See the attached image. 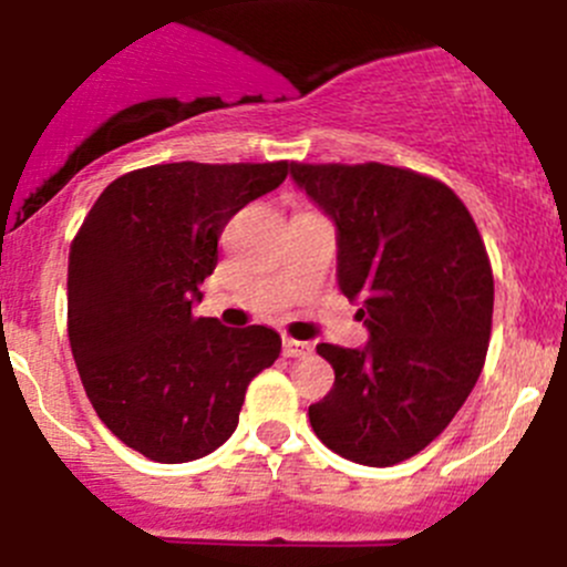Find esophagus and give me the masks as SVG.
<instances>
[{"mask_svg": "<svg viewBox=\"0 0 567 567\" xmlns=\"http://www.w3.org/2000/svg\"><path fill=\"white\" fill-rule=\"evenodd\" d=\"M284 355L286 358H306V355H311V344H308V341L284 339Z\"/></svg>", "mask_w": 567, "mask_h": 567, "instance_id": "esophagus-1", "label": "esophagus"}]
</instances>
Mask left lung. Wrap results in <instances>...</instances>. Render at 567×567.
Here are the masks:
<instances>
[{"mask_svg":"<svg viewBox=\"0 0 567 567\" xmlns=\"http://www.w3.org/2000/svg\"><path fill=\"white\" fill-rule=\"evenodd\" d=\"M336 226V278L369 341L319 344L336 383L308 419L328 450L394 466L444 433L482 372L493 272L463 200L402 167L291 165Z\"/></svg>","mask_w":567,"mask_h":567,"instance_id":"8db88e82","label":"left lung"}]
</instances>
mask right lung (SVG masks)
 Returning a JSON list of instances; mask_svg holds the SVG:
<instances>
[{"instance_id": "1", "label": "right lung", "mask_w": 567, "mask_h": 567, "mask_svg": "<svg viewBox=\"0 0 567 567\" xmlns=\"http://www.w3.org/2000/svg\"><path fill=\"white\" fill-rule=\"evenodd\" d=\"M289 162H171L115 178L69 254V339L87 400L126 446L187 463L226 444L248 383L281 336L195 317L217 239L243 206L284 184Z\"/></svg>"}]
</instances>
